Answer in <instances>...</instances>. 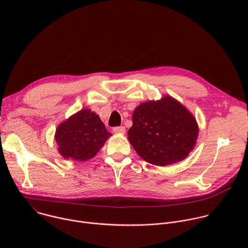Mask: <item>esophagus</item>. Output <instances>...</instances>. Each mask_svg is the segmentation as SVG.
<instances>
[{
	"instance_id": "1",
	"label": "esophagus",
	"mask_w": 248,
	"mask_h": 248,
	"mask_svg": "<svg viewBox=\"0 0 248 248\" xmlns=\"http://www.w3.org/2000/svg\"><path fill=\"white\" fill-rule=\"evenodd\" d=\"M113 131L116 134H124L125 132V127L124 126H116V127H114Z\"/></svg>"
}]
</instances>
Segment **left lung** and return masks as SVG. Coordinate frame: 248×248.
Returning <instances> with one entry per match:
<instances>
[{"label": "left lung", "mask_w": 248, "mask_h": 248, "mask_svg": "<svg viewBox=\"0 0 248 248\" xmlns=\"http://www.w3.org/2000/svg\"><path fill=\"white\" fill-rule=\"evenodd\" d=\"M127 134L141 158L152 165L167 166L188 156L196 143L198 125L185 106L165 96L137 106Z\"/></svg>", "instance_id": "left-lung-1"}]
</instances>
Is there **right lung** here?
<instances>
[{"instance_id":"right-lung-1","label":"right lung","mask_w":248,"mask_h":248,"mask_svg":"<svg viewBox=\"0 0 248 248\" xmlns=\"http://www.w3.org/2000/svg\"><path fill=\"white\" fill-rule=\"evenodd\" d=\"M111 135L96 113L83 109L59 124L55 140L64 159L83 162L93 158Z\"/></svg>"}]
</instances>
